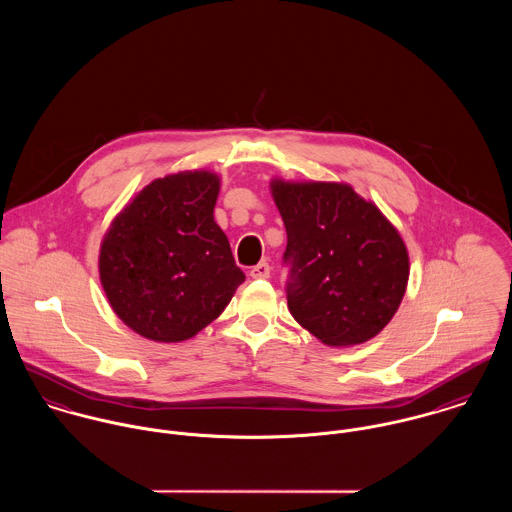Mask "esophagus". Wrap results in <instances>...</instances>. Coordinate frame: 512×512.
<instances>
[{
  "instance_id": "esophagus-1",
  "label": "esophagus",
  "mask_w": 512,
  "mask_h": 512,
  "mask_svg": "<svg viewBox=\"0 0 512 512\" xmlns=\"http://www.w3.org/2000/svg\"><path fill=\"white\" fill-rule=\"evenodd\" d=\"M250 276H252L254 280H266V278H270V264H268V262L256 264V266L250 270Z\"/></svg>"
}]
</instances>
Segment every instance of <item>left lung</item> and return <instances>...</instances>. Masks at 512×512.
<instances>
[{"label": "left lung", "mask_w": 512, "mask_h": 512, "mask_svg": "<svg viewBox=\"0 0 512 512\" xmlns=\"http://www.w3.org/2000/svg\"><path fill=\"white\" fill-rule=\"evenodd\" d=\"M288 232V307L331 347L376 337L398 311L410 260L396 226L347 183L272 179Z\"/></svg>", "instance_id": "obj_1"}]
</instances>
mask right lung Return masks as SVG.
<instances>
[{"mask_svg":"<svg viewBox=\"0 0 512 512\" xmlns=\"http://www.w3.org/2000/svg\"><path fill=\"white\" fill-rule=\"evenodd\" d=\"M220 179L207 169L151 181L106 230L98 272L114 313L155 343L213 323L244 282L215 222Z\"/></svg>","mask_w":512,"mask_h":512,"instance_id":"obj_1","label":"right lung"}]
</instances>
